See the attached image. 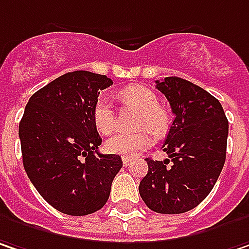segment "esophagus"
<instances>
[{
    "label": "esophagus",
    "instance_id": "34e87169",
    "mask_svg": "<svg viewBox=\"0 0 249 249\" xmlns=\"http://www.w3.org/2000/svg\"><path fill=\"white\" fill-rule=\"evenodd\" d=\"M131 162H132V158H129V157H123V164H124L125 167L129 165Z\"/></svg>",
    "mask_w": 249,
    "mask_h": 249
}]
</instances>
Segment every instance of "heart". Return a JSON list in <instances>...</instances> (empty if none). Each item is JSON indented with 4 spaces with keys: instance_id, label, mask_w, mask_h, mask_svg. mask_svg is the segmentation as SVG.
Masks as SVG:
<instances>
[{
    "instance_id": "1",
    "label": "heart",
    "mask_w": 249,
    "mask_h": 249,
    "mask_svg": "<svg viewBox=\"0 0 249 249\" xmlns=\"http://www.w3.org/2000/svg\"><path fill=\"white\" fill-rule=\"evenodd\" d=\"M120 101L125 107L141 111L138 118V128L144 129L137 134H117L105 142V149L111 154L123 157H137L152 145L155 135H162L170 128V114L160 105L154 91L144 85H129L118 92ZM92 120L95 128L102 135H109L117 126V115L111 102L105 97H98L92 108ZM148 129H151L148 131Z\"/></svg>"
}]
</instances>
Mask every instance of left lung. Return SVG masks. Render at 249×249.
<instances>
[{"label": "left lung", "mask_w": 249, "mask_h": 249, "mask_svg": "<svg viewBox=\"0 0 249 249\" xmlns=\"http://www.w3.org/2000/svg\"><path fill=\"white\" fill-rule=\"evenodd\" d=\"M175 115L162 145L168 158H147L140 195L158 214H182L201 204L225 164L228 120L219 101L179 77L157 81Z\"/></svg>", "instance_id": "8db88e82"}]
</instances>
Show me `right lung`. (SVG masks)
Here are the masks:
<instances>
[{
	"mask_svg": "<svg viewBox=\"0 0 249 249\" xmlns=\"http://www.w3.org/2000/svg\"><path fill=\"white\" fill-rule=\"evenodd\" d=\"M112 85L107 75L67 72L38 89L19 123L25 172L39 195L59 213L88 215L108 201L123 168L115 154H101L92 120L100 91Z\"/></svg>",
	"mask_w": 249,
	"mask_h": 249,
	"instance_id": "obj_1",
	"label": "right lung"
}]
</instances>
